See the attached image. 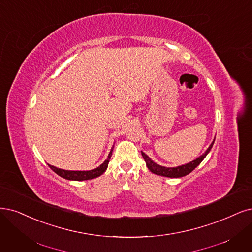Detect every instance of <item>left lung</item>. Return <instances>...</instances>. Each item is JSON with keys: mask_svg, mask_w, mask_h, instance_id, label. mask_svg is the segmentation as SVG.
I'll return each mask as SVG.
<instances>
[{"mask_svg": "<svg viewBox=\"0 0 252 252\" xmlns=\"http://www.w3.org/2000/svg\"><path fill=\"white\" fill-rule=\"evenodd\" d=\"M215 140L213 141V143L210 145L209 148L206 149V151L197 158L196 159L189 161L186 164H181V166L178 167H173V168H168V167H163L160 166V164L154 162L148 155L145 154L144 152H142V156L144 158L145 161H146V166L148 167V169L154 173L156 175H160V176H164V177H170V178H178V177H184L188 174H189L197 166L200 164V162L205 158V156L209 154V152L211 151L212 147L214 145Z\"/></svg>", "mask_w": 252, "mask_h": 252, "instance_id": "1", "label": "left lung"}]
</instances>
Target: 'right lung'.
Wrapping results in <instances>:
<instances>
[{"label": "right lung", "mask_w": 252, "mask_h": 252, "mask_svg": "<svg viewBox=\"0 0 252 252\" xmlns=\"http://www.w3.org/2000/svg\"><path fill=\"white\" fill-rule=\"evenodd\" d=\"M112 150H114V146L108 154V158L106 160H104V162L96 169H93L90 171H70V170H63V169H58L54 166H51L49 164L50 168L53 170L56 174H58L60 177H63L64 179L67 180H77V181H81V180H89V179H93L99 177L100 175H102L104 172L106 171L107 167H108V162L109 159L111 158L112 154Z\"/></svg>", "instance_id": "obj_1"}]
</instances>
